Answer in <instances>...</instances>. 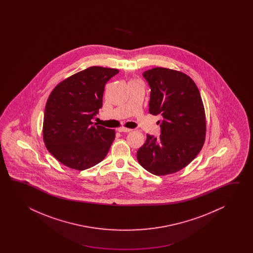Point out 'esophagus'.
<instances>
[{
    "label": "esophagus",
    "instance_id": "esophagus-1",
    "mask_svg": "<svg viewBox=\"0 0 253 253\" xmlns=\"http://www.w3.org/2000/svg\"><path fill=\"white\" fill-rule=\"evenodd\" d=\"M132 129L126 128V127H124V126H122V127H119L118 129V131L120 132V133H127V132H130Z\"/></svg>",
    "mask_w": 253,
    "mask_h": 253
}]
</instances>
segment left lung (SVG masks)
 Masks as SVG:
<instances>
[{"mask_svg": "<svg viewBox=\"0 0 253 253\" xmlns=\"http://www.w3.org/2000/svg\"><path fill=\"white\" fill-rule=\"evenodd\" d=\"M143 77L151 88L149 113L163 119L160 136L146 135L137 161L155 175L171 174L188 166L204 146V103L194 81L181 71L154 68Z\"/></svg>", "mask_w": 253, "mask_h": 253, "instance_id": "obj_1", "label": "left lung"}]
</instances>
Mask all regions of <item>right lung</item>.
Wrapping results in <instances>:
<instances>
[{"label": "right lung", "instance_id": "right-lung-1", "mask_svg": "<svg viewBox=\"0 0 253 253\" xmlns=\"http://www.w3.org/2000/svg\"><path fill=\"white\" fill-rule=\"evenodd\" d=\"M117 69L93 66L61 81L48 97L43 119V141L62 165L76 170L96 166L108 155L116 132L94 126L102 108L105 85Z\"/></svg>", "mask_w": 253, "mask_h": 253}]
</instances>
